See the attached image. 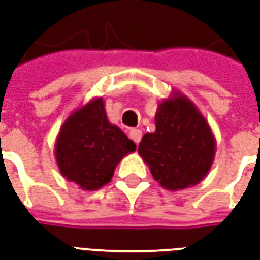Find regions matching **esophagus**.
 Segmentation results:
<instances>
[{
	"instance_id": "1",
	"label": "esophagus",
	"mask_w": 260,
	"mask_h": 260,
	"mask_svg": "<svg viewBox=\"0 0 260 260\" xmlns=\"http://www.w3.org/2000/svg\"><path fill=\"white\" fill-rule=\"evenodd\" d=\"M129 138L132 139V141L135 142L136 145H138V143H139L142 139V131L141 129H131Z\"/></svg>"
}]
</instances>
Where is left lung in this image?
Returning <instances> with one entry per match:
<instances>
[{
	"label": "left lung",
	"instance_id": "8db88e82",
	"mask_svg": "<svg viewBox=\"0 0 260 260\" xmlns=\"http://www.w3.org/2000/svg\"><path fill=\"white\" fill-rule=\"evenodd\" d=\"M156 131L142 138L138 153L164 189L199 184L212 169L216 138L199 108L180 91L158 103Z\"/></svg>",
	"mask_w": 260,
	"mask_h": 260
}]
</instances>
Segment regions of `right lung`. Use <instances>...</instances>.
<instances>
[{"label":"right lung","mask_w":260,"mask_h":260,"mask_svg":"<svg viewBox=\"0 0 260 260\" xmlns=\"http://www.w3.org/2000/svg\"><path fill=\"white\" fill-rule=\"evenodd\" d=\"M135 150V143L108 121L103 97L69 114L54 147L61 175L83 191H97L108 184L119 161Z\"/></svg>","instance_id":"obj_1"}]
</instances>
